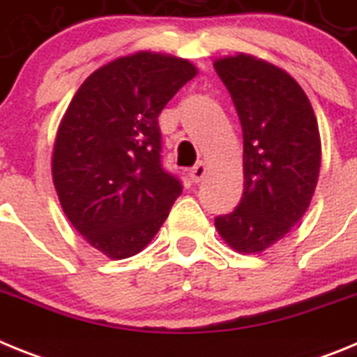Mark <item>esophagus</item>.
I'll return each instance as SVG.
<instances>
[{
  "mask_svg": "<svg viewBox=\"0 0 357 357\" xmlns=\"http://www.w3.org/2000/svg\"><path fill=\"white\" fill-rule=\"evenodd\" d=\"M207 173V166L204 162H198L197 166H195L191 172H189V178H191V182H195V184H198V182L204 181V176H206Z\"/></svg>",
  "mask_w": 357,
  "mask_h": 357,
  "instance_id": "esophagus-1",
  "label": "esophagus"
}]
</instances>
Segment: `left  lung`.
I'll return each instance as SVG.
<instances>
[{"mask_svg":"<svg viewBox=\"0 0 357 357\" xmlns=\"http://www.w3.org/2000/svg\"><path fill=\"white\" fill-rule=\"evenodd\" d=\"M243 130V197L214 220L239 254H261L289 234L313 200L321 162L318 123L291 75L248 53L214 59Z\"/></svg>","mask_w":357,"mask_h":357,"instance_id":"obj_1","label":"left lung"}]
</instances>
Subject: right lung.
Here are the masks:
<instances>
[{"mask_svg":"<svg viewBox=\"0 0 357 357\" xmlns=\"http://www.w3.org/2000/svg\"><path fill=\"white\" fill-rule=\"evenodd\" d=\"M198 75L181 56L135 52L93 71L56 130L52 176L62 211L110 259L139 254L181 197L160 166V110Z\"/></svg>","mask_w":357,"mask_h":357,"instance_id":"1","label":"right lung"}]
</instances>
